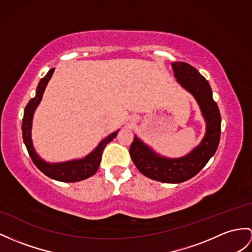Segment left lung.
<instances>
[{"label": "left lung", "mask_w": 252, "mask_h": 252, "mask_svg": "<svg viewBox=\"0 0 252 252\" xmlns=\"http://www.w3.org/2000/svg\"><path fill=\"white\" fill-rule=\"evenodd\" d=\"M176 82L193 96L200 107L206 131L199 145L180 158L159 155L151 146L134 136L129 153L134 165L149 179L162 183L179 184L197 175L216 152L220 140L221 118L207 80L187 63H171Z\"/></svg>", "instance_id": "1"}]
</instances>
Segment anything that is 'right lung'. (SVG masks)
I'll use <instances>...</instances> for the list:
<instances>
[{"label":"right lung","instance_id":"1","mask_svg":"<svg viewBox=\"0 0 252 252\" xmlns=\"http://www.w3.org/2000/svg\"><path fill=\"white\" fill-rule=\"evenodd\" d=\"M53 71L54 68H51L44 78L40 79V81L37 85V89H36L35 97L29 101L26 109H24L22 120L23 142L27 146L29 155L32 158L34 164L45 175L59 182H80L85 179H89L90 176L94 175L97 172L101 161V155L103 150H105L106 145L109 142H111V141L116 137L119 130L112 132L111 134H109L107 138L101 140L99 144L95 147V150L92 151L90 154H88L83 158L73 159V160L63 162H47L46 160H44V159L36 153L34 149L32 141V126L36 108L38 107L41 101L42 95H44L47 84L50 81V79L53 75Z\"/></svg>","mask_w":252,"mask_h":252}]
</instances>
